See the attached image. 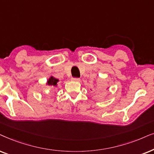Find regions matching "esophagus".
Listing matches in <instances>:
<instances>
[{
	"mask_svg": "<svg viewBox=\"0 0 154 154\" xmlns=\"http://www.w3.org/2000/svg\"><path fill=\"white\" fill-rule=\"evenodd\" d=\"M71 79H72V81H74V82H80V79L75 78V77H72Z\"/></svg>",
	"mask_w": 154,
	"mask_h": 154,
	"instance_id": "1",
	"label": "esophagus"
}]
</instances>
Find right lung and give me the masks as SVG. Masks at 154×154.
<instances>
[{"instance_id":"right-lung-1","label":"right lung","mask_w":154,"mask_h":154,"mask_svg":"<svg viewBox=\"0 0 154 154\" xmlns=\"http://www.w3.org/2000/svg\"><path fill=\"white\" fill-rule=\"evenodd\" d=\"M58 82H59L58 79H56V77H53V76H51V77L48 79V80H47L46 85L55 89V88L58 87Z\"/></svg>"}]
</instances>
